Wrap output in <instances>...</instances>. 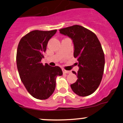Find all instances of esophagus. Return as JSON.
Here are the masks:
<instances>
[{
    "instance_id": "esophagus-1",
    "label": "esophagus",
    "mask_w": 123,
    "mask_h": 123,
    "mask_svg": "<svg viewBox=\"0 0 123 123\" xmlns=\"http://www.w3.org/2000/svg\"><path fill=\"white\" fill-rule=\"evenodd\" d=\"M62 72L64 74H70L71 72L70 71H67V70L64 69H62Z\"/></svg>"
}]
</instances>
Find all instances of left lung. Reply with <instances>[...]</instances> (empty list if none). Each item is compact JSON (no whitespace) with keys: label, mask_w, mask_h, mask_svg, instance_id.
Returning <instances> with one entry per match:
<instances>
[{"label":"left lung","mask_w":123,"mask_h":123,"mask_svg":"<svg viewBox=\"0 0 123 123\" xmlns=\"http://www.w3.org/2000/svg\"><path fill=\"white\" fill-rule=\"evenodd\" d=\"M68 36L74 45V56L78 61L79 71L73 74L78 79L71 85L72 90L79 96H87L98 88L105 68V54L96 35L81 25H74L59 30Z\"/></svg>","instance_id":"left-lung-1"}]
</instances>
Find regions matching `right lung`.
Listing matches in <instances>:
<instances>
[{
	"instance_id": "obj_1",
	"label": "right lung",
	"mask_w": 123,
	"mask_h": 123,
	"mask_svg": "<svg viewBox=\"0 0 123 123\" xmlns=\"http://www.w3.org/2000/svg\"><path fill=\"white\" fill-rule=\"evenodd\" d=\"M56 32V30L32 31L18 43L16 62L20 79L36 99L45 100L50 97L55 90L56 76L62 75L60 67L41 63L48 42Z\"/></svg>"
}]
</instances>
